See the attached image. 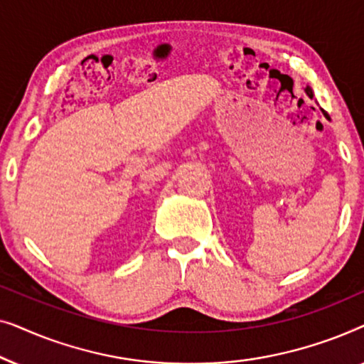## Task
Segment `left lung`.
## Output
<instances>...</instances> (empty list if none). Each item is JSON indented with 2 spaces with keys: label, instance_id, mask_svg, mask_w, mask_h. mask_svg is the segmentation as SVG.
Listing matches in <instances>:
<instances>
[{
  "label": "left lung",
  "instance_id": "8db88e82",
  "mask_svg": "<svg viewBox=\"0 0 364 364\" xmlns=\"http://www.w3.org/2000/svg\"><path fill=\"white\" fill-rule=\"evenodd\" d=\"M305 92H306V96H308V97H311V99H313V89H311L310 86H306V87H305ZM323 114H325V112H323ZM325 116H326V114H325Z\"/></svg>",
  "mask_w": 364,
  "mask_h": 364
}]
</instances>
